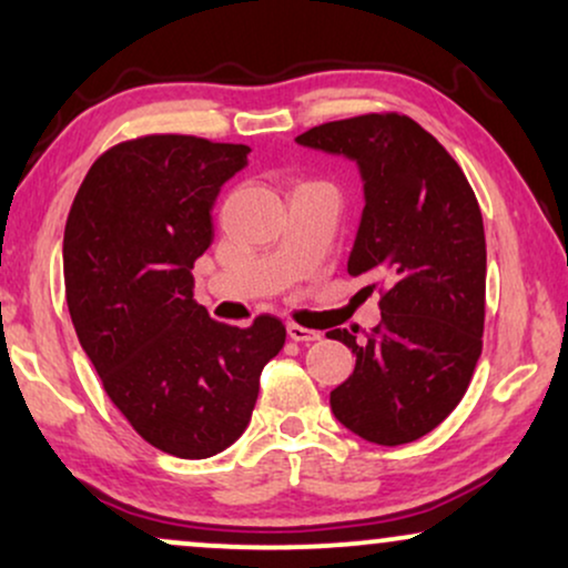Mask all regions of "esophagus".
<instances>
[{
	"label": "esophagus",
	"mask_w": 568,
	"mask_h": 568,
	"mask_svg": "<svg viewBox=\"0 0 568 568\" xmlns=\"http://www.w3.org/2000/svg\"><path fill=\"white\" fill-rule=\"evenodd\" d=\"M286 336H290L292 341H300V344H310V341H321V333L310 331V328H302V325H297V323L286 325Z\"/></svg>",
	"instance_id": "1"
}]
</instances>
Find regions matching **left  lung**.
<instances>
[{"instance_id": "obj_1", "label": "left lung", "mask_w": 568, "mask_h": 568, "mask_svg": "<svg viewBox=\"0 0 568 568\" xmlns=\"http://www.w3.org/2000/svg\"><path fill=\"white\" fill-rule=\"evenodd\" d=\"M297 144L356 162L364 209L348 274L383 276V323L359 338L331 410L348 432L395 447L429 434L468 390L486 313V235L476 193L445 146L408 115L331 121Z\"/></svg>"}]
</instances>
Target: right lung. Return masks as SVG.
<instances>
[{"label":"right lung","instance_id":"add662e5","mask_svg":"<svg viewBox=\"0 0 568 568\" xmlns=\"http://www.w3.org/2000/svg\"><path fill=\"white\" fill-rule=\"evenodd\" d=\"M245 144L154 134L100 154L64 230L77 338L113 406L162 453L204 460L247 429L282 321H212L193 300V261L212 245L222 185Z\"/></svg>","mask_w":568,"mask_h":568}]
</instances>
